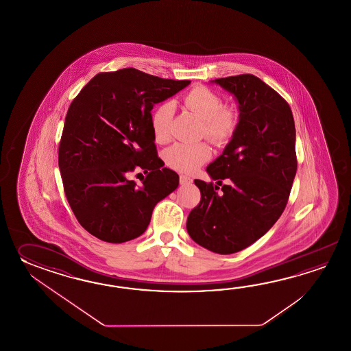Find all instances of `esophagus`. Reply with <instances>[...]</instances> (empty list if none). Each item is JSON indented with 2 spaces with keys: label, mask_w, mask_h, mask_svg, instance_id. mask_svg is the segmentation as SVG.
Returning <instances> with one entry per match:
<instances>
[{
  "label": "esophagus",
  "mask_w": 351,
  "mask_h": 351,
  "mask_svg": "<svg viewBox=\"0 0 351 351\" xmlns=\"http://www.w3.org/2000/svg\"><path fill=\"white\" fill-rule=\"evenodd\" d=\"M192 182H193V179L191 178V177H186V176H183V174L179 176V183L183 184V186L184 184H191Z\"/></svg>",
  "instance_id": "1"
}]
</instances>
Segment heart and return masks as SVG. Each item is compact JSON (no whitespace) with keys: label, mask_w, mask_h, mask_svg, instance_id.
<instances>
[{"label":"heart","mask_w":351,"mask_h":351,"mask_svg":"<svg viewBox=\"0 0 351 351\" xmlns=\"http://www.w3.org/2000/svg\"><path fill=\"white\" fill-rule=\"evenodd\" d=\"M183 105L202 120V134L213 144H223L231 138L237 115L231 108L222 106V100L215 91L206 86H195L183 99ZM173 105H158L150 115L152 133L157 143H165L171 138ZM210 158V149L206 143H177L165 150V165L179 173H193Z\"/></svg>","instance_id":"b5f03b06"}]
</instances>
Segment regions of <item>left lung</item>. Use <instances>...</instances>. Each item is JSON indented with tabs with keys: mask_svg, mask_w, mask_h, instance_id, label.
<instances>
[{
	"mask_svg": "<svg viewBox=\"0 0 351 351\" xmlns=\"http://www.w3.org/2000/svg\"><path fill=\"white\" fill-rule=\"evenodd\" d=\"M239 103V123L223 153L207 167L217 186L195 179L201 202L186 231L195 243L219 254L251 246L282 215L298 171L296 129L284 97L254 75L212 80Z\"/></svg>",
	"mask_w": 351,
	"mask_h": 351,
	"instance_id": "1",
	"label": "left lung"
}]
</instances>
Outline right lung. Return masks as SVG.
Listing matches in <instances>:
<instances>
[{"mask_svg":"<svg viewBox=\"0 0 351 351\" xmlns=\"http://www.w3.org/2000/svg\"><path fill=\"white\" fill-rule=\"evenodd\" d=\"M191 84L133 67L97 74L67 110L59 168L76 219L97 239L123 243L143 234L158 202L177 189V173L158 158L152 109ZM141 186L127 178L134 169Z\"/></svg>","mask_w":351,"mask_h":351,"instance_id":"add662e5","label":"right lung"}]
</instances>
